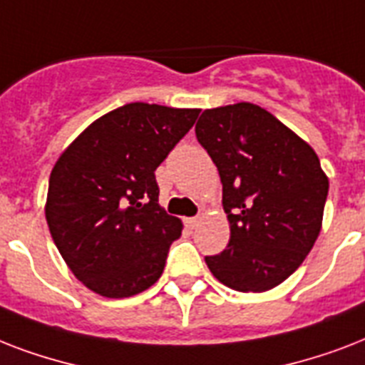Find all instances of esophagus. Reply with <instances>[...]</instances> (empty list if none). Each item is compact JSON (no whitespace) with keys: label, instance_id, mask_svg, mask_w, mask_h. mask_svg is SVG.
Here are the masks:
<instances>
[{"label":"esophagus","instance_id":"esophagus-1","mask_svg":"<svg viewBox=\"0 0 365 365\" xmlns=\"http://www.w3.org/2000/svg\"><path fill=\"white\" fill-rule=\"evenodd\" d=\"M199 222H200V217H199V216L185 217V220H183V223H185V227H189V229L197 227V225H199Z\"/></svg>","mask_w":365,"mask_h":365}]
</instances>
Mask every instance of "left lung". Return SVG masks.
<instances>
[{
  "mask_svg": "<svg viewBox=\"0 0 365 365\" xmlns=\"http://www.w3.org/2000/svg\"><path fill=\"white\" fill-rule=\"evenodd\" d=\"M195 134L217 166L231 239L206 255L212 274L237 292L284 282L322 227L328 176L314 149L259 106L205 110Z\"/></svg>",
  "mask_w": 365,
  "mask_h": 365,
  "instance_id": "1",
  "label": "left lung"
}]
</instances>
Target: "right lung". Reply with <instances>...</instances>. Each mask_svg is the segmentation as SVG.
<instances>
[{"instance_id": "obj_1", "label": "right lung", "mask_w": 365, "mask_h": 365, "mask_svg": "<svg viewBox=\"0 0 365 365\" xmlns=\"http://www.w3.org/2000/svg\"><path fill=\"white\" fill-rule=\"evenodd\" d=\"M199 111L132 102L96 119L58 157L45 217L88 289L121 299L160 278L183 225L160 208L155 170Z\"/></svg>"}]
</instances>
